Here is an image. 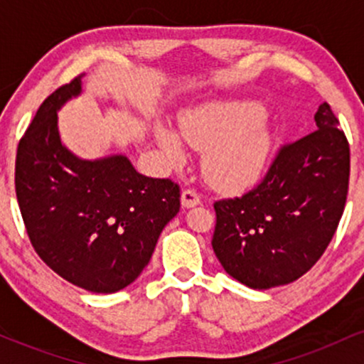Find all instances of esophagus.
<instances>
[{"label":"esophagus","mask_w":364,"mask_h":364,"mask_svg":"<svg viewBox=\"0 0 364 364\" xmlns=\"http://www.w3.org/2000/svg\"><path fill=\"white\" fill-rule=\"evenodd\" d=\"M200 202H202V198H200V195L196 193L195 190H191V188L183 190V193H181V205L183 207L185 208L196 207V205H200Z\"/></svg>","instance_id":"34e87169"}]
</instances>
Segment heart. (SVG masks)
I'll return each instance as SVG.
<instances>
[{
    "label": "heart",
    "instance_id": "1",
    "mask_svg": "<svg viewBox=\"0 0 364 364\" xmlns=\"http://www.w3.org/2000/svg\"><path fill=\"white\" fill-rule=\"evenodd\" d=\"M263 114L257 104H208L186 114L179 133L188 145L207 150L203 169L212 183L243 188L260 176L272 145ZM156 140L173 162L185 159L181 140L173 129L159 127Z\"/></svg>",
    "mask_w": 364,
    "mask_h": 364
}]
</instances>
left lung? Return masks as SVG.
Masks as SVG:
<instances>
[{
	"instance_id": "obj_1",
	"label": "left lung",
	"mask_w": 364,
	"mask_h": 364,
	"mask_svg": "<svg viewBox=\"0 0 364 364\" xmlns=\"http://www.w3.org/2000/svg\"><path fill=\"white\" fill-rule=\"evenodd\" d=\"M316 132L284 145L248 193L214 203L212 248L224 270L252 289L301 277L318 262L344 212L349 144L327 102Z\"/></svg>"
}]
</instances>
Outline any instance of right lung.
<instances>
[{
  "mask_svg": "<svg viewBox=\"0 0 364 364\" xmlns=\"http://www.w3.org/2000/svg\"><path fill=\"white\" fill-rule=\"evenodd\" d=\"M80 94L82 75L37 109L16 149V200L46 265L82 289L111 294L149 265L179 212V186L136 173L123 154L90 161L66 147L58 111Z\"/></svg>",
  "mask_w": 364,
  "mask_h": 364,
  "instance_id": "1",
  "label": "right lung"
}]
</instances>
